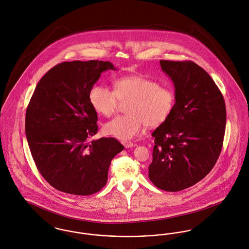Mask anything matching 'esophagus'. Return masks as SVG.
<instances>
[{"mask_svg":"<svg viewBox=\"0 0 249 249\" xmlns=\"http://www.w3.org/2000/svg\"><path fill=\"white\" fill-rule=\"evenodd\" d=\"M121 143L123 146H125V148H129V147H132L134 146L132 142H129V141H122Z\"/></svg>","mask_w":249,"mask_h":249,"instance_id":"1","label":"esophagus"}]
</instances>
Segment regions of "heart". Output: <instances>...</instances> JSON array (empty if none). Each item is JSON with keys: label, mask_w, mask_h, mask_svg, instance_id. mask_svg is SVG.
Wrapping results in <instances>:
<instances>
[{"label": "heart", "mask_w": 249, "mask_h": 249, "mask_svg": "<svg viewBox=\"0 0 249 249\" xmlns=\"http://www.w3.org/2000/svg\"><path fill=\"white\" fill-rule=\"evenodd\" d=\"M126 112L103 126V132L120 140H129L145 126L155 128L171 115L175 105V95L169 88L140 75L123 76L114 82V90L96 86L89 93L93 109L104 117H111L119 101H129Z\"/></svg>", "instance_id": "b5f03b06"}]
</instances>
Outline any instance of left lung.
<instances>
[{"label": "left lung", "mask_w": 249, "mask_h": 249, "mask_svg": "<svg viewBox=\"0 0 249 249\" xmlns=\"http://www.w3.org/2000/svg\"><path fill=\"white\" fill-rule=\"evenodd\" d=\"M175 87L171 115L155 138L148 178L161 190L178 192L210 173L219 157L226 128V105L219 88L192 61H160Z\"/></svg>", "instance_id": "obj_1"}]
</instances>
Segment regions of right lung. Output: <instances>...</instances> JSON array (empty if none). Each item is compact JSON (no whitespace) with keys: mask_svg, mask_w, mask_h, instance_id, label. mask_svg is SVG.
<instances>
[{"mask_svg":"<svg viewBox=\"0 0 249 249\" xmlns=\"http://www.w3.org/2000/svg\"><path fill=\"white\" fill-rule=\"evenodd\" d=\"M116 68L98 60L63 62L38 82L25 117V133L36 165L55 189L89 196L107 182L113 158L124 146L117 139H89L98 115L89 93L101 74Z\"/></svg>","mask_w":249,"mask_h":249,"instance_id":"right-lung-1","label":"right lung"}]
</instances>
